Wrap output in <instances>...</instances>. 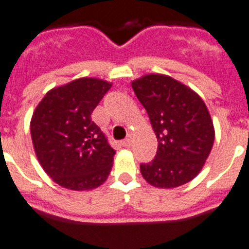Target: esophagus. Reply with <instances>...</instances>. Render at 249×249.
<instances>
[{"mask_svg": "<svg viewBox=\"0 0 249 249\" xmlns=\"http://www.w3.org/2000/svg\"><path fill=\"white\" fill-rule=\"evenodd\" d=\"M121 145L124 146V147H129V146L132 145V137H130V136H128V137L125 138L124 141L121 142Z\"/></svg>", "mask_w": 249, "mask_h": 249, "instance_id": "1", "label": "esophagus"}]
</instances>
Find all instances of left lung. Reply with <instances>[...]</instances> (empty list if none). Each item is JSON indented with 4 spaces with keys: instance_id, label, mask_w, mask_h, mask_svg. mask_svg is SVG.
Masks as SVG:
<instances>
[{
    "instance_id": "8db88e82",
    "label": "left lung",
    "mask_w": 249,
    "mask_h": 249,
    "mask_svg": "<svg viewBox=\"0 0 249 249\" xmlns=\"http://www.w3.org/2000/svg\"><path fill=\"white\" fill-rule=\"evenodd\" d=\"M158 138L154 159L140 166L157 188H175L198 175L214 143V126L204 100L176 79L149 74L132 82Z\"/></svg>"
}]
</instances>
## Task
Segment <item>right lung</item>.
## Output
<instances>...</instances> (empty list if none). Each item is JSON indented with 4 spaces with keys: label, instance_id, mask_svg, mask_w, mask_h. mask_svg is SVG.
Returning <instances> with one entry per match:
<instances>
[{
    "label": "right lung",
    "instance_id": "1",
    "mask_svg": "<svg viewBox=\"0 0 249 249\" xmlns=\"http://www.w3.org/2000/svg\"><path fill=\"white\" fill-rule=\"evenodd\" d=\"M111 83L79 78L47 92L31 119L36 157L53 181L71 191H89L107 180L116 151L91 113Z\"/></svg>",
    "mask_w": 249,
    "mask_h": 249
}]
</instances>
